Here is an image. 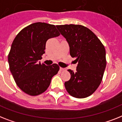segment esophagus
Returning <instances> with one entry per match:
<instances>
[{"instance_id":"1","label":"esophagus","mask_w":122,"mask_h":122,"mask_svg":"<svg viewBox=\"0 0 122 122\" xmlns=\"http://www.w3.org/2000/svg\"><path fill=\"white\" fill-rule=\"evenodd\" d=\"M64 70H65V69H64V68H63V67H60V71H64Z\"/></svg>"}]
</instances>
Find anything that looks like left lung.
Here are the masks:
<instances>
[{"label":"left lung","mask_w":122,"mask_h":122,"mask_svg":"<svg viewBox=\"0 0 122 122\" xmlns=\"http://www.w3.org/2000/svg\"><path fill=\"white\" fill-rule=\"evenodd\" d=\"M69 46L70 55L78 62L76 72L68 69L71 79L65 82L67 92L76 98L89 97L101 84L106 67L105 49L91 30L81 25H56Z\"/></svg>","instance_id":"obj_1"}]
</instances>
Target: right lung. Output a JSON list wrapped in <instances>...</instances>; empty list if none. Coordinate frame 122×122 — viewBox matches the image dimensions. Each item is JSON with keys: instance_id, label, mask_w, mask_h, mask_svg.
<instances>
[{"instance_id": "right-lung-1", "label": "right lung", "mask_w": 122, "mask_h": 122, "mask_svg": "<svg viewBox=\"0 0 122 122\" xmlns=\"http://www.w3.org/2000/svg\"><path fill=\"white\" fill-rule=\"evenodd\" d=\"M54 25L36 22L22 29L11 46L8 55L9 67L17 85L30 96L44 92L53 76L59 70L57 64H41L47 40L59 35Z\"/></svg>"}]
</instances>
